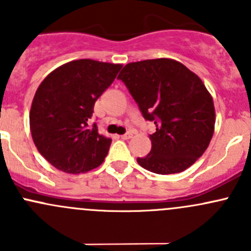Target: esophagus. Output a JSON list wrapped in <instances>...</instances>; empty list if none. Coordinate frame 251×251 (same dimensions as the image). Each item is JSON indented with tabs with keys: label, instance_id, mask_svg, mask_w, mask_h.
Segmentation results:
<instances>
[{
	"label": "esophagus",
	"instance_id": "esophagus-1",
	"mask_svg": "<svg viewBox=\"0 0 251 251\" xmlns=\"http://www.w3.org/2000/svg\"><path fill=\"white\" fill-rule=\"evenodd\" d=\"M132 135H133V133L131 132V131H128V132L124 133V135L121 136V138H123V140H130V138L132 137Z\"/></svg>",
	"mask_w": 251,
	"mask_h": 251
}]
</instances>
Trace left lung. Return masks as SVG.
<instances>
[{"instance_id": "obj_1", "label": "left lung", "mask_w": 251, "mask_h": 251, "mask_svg": "<svg viewBox=\"0 0 251 251\" xmlns=\"http://www.w3.org/2000/svg\"><path fill=\"white\" fill-rule=\"evenodd\" d=\"M146 120L155 124L151 149L137 158L143 169L159 175L182 173L206 151L215 126L212 98L203 81L168 58L128 63L118 76Z\"/></svg>"}]
</instances>
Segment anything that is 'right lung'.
Segmentation results:
<instances>
[{
    "mask_svg": "<svg viewBox=\"0 0 251 251\" xmlns=\"http://www.w3.org/2000/svg\"><path fill=\"white\" fill-rule=\"evenodd\" d=\"M120 64L78 59L53 70L32 100L30 130L37 151L58 170L87 173L107 156L110 138L90 125L93 107Z\"/></svg>",
    "mask_w": 251,
    "mask_h": 251,
    "instance_id": "1",
    "label": "right lung"
}]
</instances>
